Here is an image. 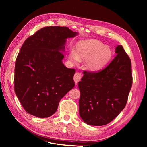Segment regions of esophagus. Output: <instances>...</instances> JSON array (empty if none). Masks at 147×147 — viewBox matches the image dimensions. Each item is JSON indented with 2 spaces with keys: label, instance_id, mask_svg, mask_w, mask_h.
I'll list each match as a JSON object with an SVG mask.
<instances>
[{
  "label": "esophagus",
  "instance_id": "34e87169",
  "mask_svg": "<svg viewBox=\"0 0 147 147\" xmlns=\"http://www.w3.org/2000/svg\"><path fill=\"white\" fill-rule=\"evenodd\" d=\"M74 80L75 84H77V83L81 80V74L79 73H75L74 77Z\"/></svg>",
  "mask_w": 147,
  "mask_h": 147
}]
</instances>
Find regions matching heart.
<instances>
[{
    "mask_svg": "<svg viewBox=\"0 0 147 147\" xmlns=\"http://www.w3.org/2000/svg\"><path fill=\"white\" fill-rule=\"evenodd\" d=\"M76 50H71L69 57L74 63L80 59H86L84 67L92 72H95L107 64L112 60L113 51L111 48L95 39L79 41L76 44Z\"/></svg>",
    "mask_w": 147,
    "mask_h": 147,
    "instance_id": "1",
    "label": "heart"
}]
</instances>
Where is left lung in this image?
Wrapping results in <instances>:
<instances>
[{
	"instance_id": "obj_1",
	"label": "left lung",
	"mask_w": 147,
	"mask_h": 147,
	"mask_svg": "<svg viewBox=\"0 0 147 147\" xmlns=\"http://www.w3.org/2000/svg\"><path fill=\"white\" fill-rule=\"evenodd\" d=\"M115 53L106 67L97 72L84 71L78 82L80 116L89 125L109 123L126 105L132 83L131 62L122 45Z\"/></svg>"
}]
</instances>
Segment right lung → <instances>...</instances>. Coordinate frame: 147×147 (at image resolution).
Instances as JSON below:
<instances>
[{
    "label": "right lung",
    "instance_id": "obj_1",
    "mask_svg": "<svg viewBox=\"0 0 147 147\" xmlns=\"http://www.w3.org/2000/svg\"><path fill=\"white\" fill-rule=\"evenodd\" d=\"M67 27L38 30L22 45L15 63L14 88L28 113L38 118L54 114L61 99L74 87L75 70L62 60L67 38L76 36Z\"/></svg>",
    "mask_w": 147,
    "mask_h": 147
}]
</instances>
